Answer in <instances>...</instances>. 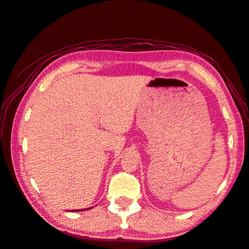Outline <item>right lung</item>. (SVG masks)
<instances>
[{
	"mask_svg": "<svg viewBox=\"0 0 249 249\" xmlns=\"http://www.w3.org/2000/svg\"><path fill=\"white\" fill-rule=\"evenodd\" d=\"M87 209H89V208H87ZM83 210H86V209H83ZM72 212H82V210H79V209H77V210H72Z\"/></svg>",
	"mask_w": 249,
	"mask_h": 249,
	"instance_id": "right-lung-1",
	"label": "right lung"
}]
</instances>
